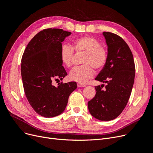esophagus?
Returning a JSON list of instances; mask_svg holds the SVG:
<instances>
[{
	"mask_svg": "<svg viewBox=\"0 0 153 153\" xmlns=\"http://www.w3.org/2000/svg\"><path fill=\"white\" fill-rule=\"evenodd\" d=\"M77 87H85L86 86V85L85 84H81V83H79V82H77Z\"/></svg>",
	"mask_w": 153,
	"mask_h": 153,
	"instance_id": "obj_1",
	"label": "esophagus"
}]
</instances>
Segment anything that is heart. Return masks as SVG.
Listing matches in <instances>:
<instances>
[{
    "mask_svg": "<svg viewBox=\"0 0 153 153\" xmlns=\"http://www.w3.org/2000/svg\"><path fill=\"white\" fill-rule=\"evenodd\" d=\"M76 52H85L83 56L82 63L84 64L77 66L71 71L69 77L71 80L83 84L91 79L95 74L94 68L101 69L106 65L108 60V52L101 46L97 39L89 36H84L73 41V47L68 44L61 46L60 56L62 63L67 67L72 64V58Z\"/></svg>",
    "mask_w": 153,
    "mask_h": 153,
    "instance_id": "1",
    "label": "heart"
}]
</instances>
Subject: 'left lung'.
<instances>
[{
  "mask_svg": "<svg viewBox=\"0 0 153 153\" xmlns=\"http://www.w3.org/2000/svg\"><path fill=\"white\" fill-rule=\"evenodd\" d=\"M108 46V60L95 80L106 83L95 86L94 97L88 103L93 117L102 121L114 120L122 112L131 96L135 77L133 55L128 45L118 35L103 32Z\"/></svg>",
  "mask_w": 153,
  "mask_h": 153,
  "instance_id": "left-lung-1",
  "label": "left lung"
}]
</instances>
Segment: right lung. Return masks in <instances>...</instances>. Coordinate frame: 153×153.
<instances>
[{
  "instance_id": "right-lung-1",
  "label": "right lung",
  "mask_w": 153,
  "mask_h": 153,
  "mask_svg": "<svg viewBox=\"0 0 153 153\" xmlns=\"http://www.w3.org/2000/svg\"><path fill=\"white\" fill-rule=\"evenodd\" d=\"M71 32L57 28L39 31L27 44L21 59V77L26 97L33 110L44 117L63 112L76 82H61L55 87L53 79L67 75L60 56L62 42Z\"/></svg>"
}]
</instances>
